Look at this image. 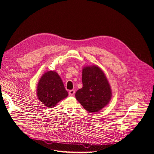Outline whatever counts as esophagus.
Returning a JSON list of instances; mask_svg holds the SVG:
<instances>
[{
	"instance_id": "obj_1",
	"label": "esophagus",
	"mask_w": 154,
	"mask_h": 154,
	"mask_svg": "<svg viewBox=\"0 0 154 154\" xmlns=\"http://www.w3.org/2000/svg\"><path fill=\"white\" fill-rule=\"evenodd\" d=\"M68 94H69V96H73L74 94H75V90L74 89L70 90L69 92H68Z\"/></svg>"
}]
</instances>
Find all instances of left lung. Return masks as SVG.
I'll return each mask as SVG.
<instances>
[{
  "label": "left lung",
  "mask_w": 154,
  "mask_h": 154,
  "mask_svg": "<svg viewBox=\"0 0 154 154\" xmlns=\"http://www.w3.org/2000/svg\"><path fill=\"white\" fill-rule=\"evenodd\" d=\"M82 88L75 93V97L84 109L96 112L110 101L112 93L104 73L98 66H87L82 70Z\"/></svg>",
  "instance_id": "obj_1"
}]
</instances>
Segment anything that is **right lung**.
I'll use <instances>...</instances> for the list:
<instances>
[{"label": "right lung", "instance_id": "1", "mask_svg": "<svg viewBox=\"0 0 154 154\" xmlns=\"http://www.w3.org/2000/svg\"><path fill=\"white\" fill-rule=\"evenodd\" d=\"M67 96L68 92L56 72L49 71L40 79L37 86V96L45 106L52 108Z\"/></svg>", "mask_w": 154, "mask_h": 154}]
</instances>
